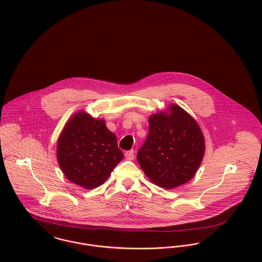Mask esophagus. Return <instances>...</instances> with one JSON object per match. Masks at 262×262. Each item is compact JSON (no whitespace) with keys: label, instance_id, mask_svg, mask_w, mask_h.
<instances>
[{"label":"esophagus","instance_id":"1","mask_svg":"<svg viewBox=\"0 0 262 262\" xmlns=\"http://www.w3.org/2000/svg\"><path fill=\"white\" fill-rule=\"evenodd\" d=\"M124 155H125V157H126L127 159H129V160H133V159H135V151H134L133 149L125 151Z\"/></svg>","mask_w":262,"mask_h":262}]
</instances>
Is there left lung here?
Instances as JSON below:
<instances>
[{"label": "left lung", "mask_w": 262, "mask_h": 262, "mask_svg": "<svg viewBox=\"0 0 262 262\" xmlns=\"http://www.w3.org/2000/svg\"><path fill=\"white\" fill-rule=\"evenodd\" d=\"M169 115L149 118L148 136L137 157L146 176L163 188L188 182L199 168L205 141L200 127L183 108L172 105Z\"/></svg>", "instance_id": "left-lung-1"}]
</instances>
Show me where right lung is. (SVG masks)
<instances>
[{"instance_id": "obj_1", "label": "right lung", "mask_w": 262, "mask_h": 262, "mask_svg": "<svg viewBox=\"0 0 262 262\" xmlns=\"http://www.w3.org/2000/svg\"><path fill=\"white\" fill-rule=\"evenodd\" d=\"M123 158L116 136L104 120L76 114L64 127L57 142V159L73 183L93 189L103 184Z\"/></svg>"}]
</instances>
